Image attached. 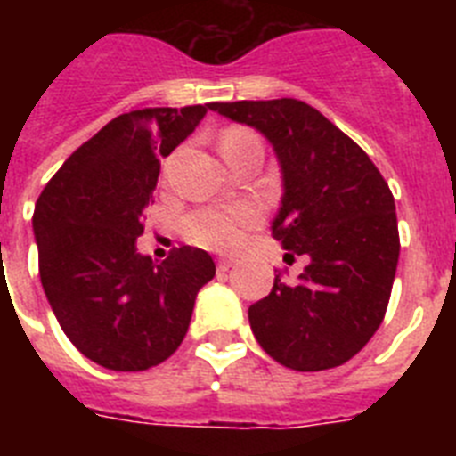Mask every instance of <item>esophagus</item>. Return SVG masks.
Wrapping results in <instances>:
<instances>
[{
    "mask_svg": "<svg viewBox=\"0 0 456 456\" xmlns=\"http://www.w3.org/2000/svg\"><path fill=\"white\" fill-rule=\"evenodd\" d=\"M232 265H235V260H231V257H221L219 263H216V269H219V272L224 273V272H228V269H231Z\"/></svg>",
    "mask_w": 456,
    "mask_h": 456,
    "instance_id": "34e87169",
    "label": "esophagus"
}]
</instances>
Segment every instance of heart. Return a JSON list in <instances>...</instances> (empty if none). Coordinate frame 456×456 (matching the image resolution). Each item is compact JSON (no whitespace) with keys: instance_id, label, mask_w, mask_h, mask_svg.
Here are the masks:
<instances>
[{"instance_id":"heart-1","label":"heart","mask_w":456,"mask_h":456,"mask_svg":"<svg viewBox=\"0 0 456 456\" xmlns=\"http://www.w3.org/2000/svg\"><path fill=\"white\" fill-rule=\"evenodd\" d=\"M253 136L248 130L241 127H231L221 136L219 146L237 143ZM257 224V209L248 205H235V208H209L199 209L184 219L183 231L184 237L193 244L205 248H215V251H231L237 248L244 241L247 231H251Z\"/></svg>"}]
</instances>
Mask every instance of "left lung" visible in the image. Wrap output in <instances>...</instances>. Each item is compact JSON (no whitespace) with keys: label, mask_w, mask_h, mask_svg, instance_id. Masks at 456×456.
<instances>
[{"label":"left lung","mask_w":456,"mask_h":456,"mask_svg":"<svg viewBox=\"0 0 456 456\" xmlns=\"http://www.w3.org/2000/svg\"><path fill=\"white\" fill-rule=\"evenodd\" d=\"M267 136L283 173L272 235L304 272L248 308L260 347L289 370L347 363L384 322L400 257L395 200L372 159L315 107L294 98L212 102Z\"/></svg>","instance_id":"8db88e82"}]
</instances>
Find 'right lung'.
Listing matches in <instances>:
<instances>
[{
	"label": "right lung",
	"instance_id": "obj_1",
	"mask_svg": "<svg viewBox=\"0 0 456 456\" xmlns=\"http://www.w3.org/2000/svg\"><path fill=\"white\" fill-rule=\"evenodd\" d=\"M208 109L116 116L68 157L36 200L47 301L72 345L107 370L139 372L167 361L187 333L196 294L215 278L203 248L180 247L164 263L136 251L159 157L171 155Z\"/></svg>",
	"mask_w": 456,
	"mask_h": 456
}]
</instances>
